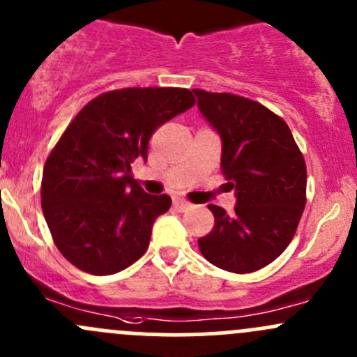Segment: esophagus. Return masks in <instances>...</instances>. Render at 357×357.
Segmentation results:
<instances>
[{
  "label": "esophagus",
  "instance_id": "34e87169",
  "mask_svg": "<svg viewBox=\"0 0 357 357\" xmlns=\"http://www.w3.org/2000/svg\"><path fill=\"white\" fill-rule=\"evenodd\" d=\"M172 205H174V208H178L179 212H185V211H188V208H192V204L186 200H183V199H174L172 200Z\"/></svg>",
  "mask_w": 357,
  "mask_h": 357
}]
</instances>
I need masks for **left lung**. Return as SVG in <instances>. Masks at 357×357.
I'll use <instances>...</instances> for the list:
<instances>
[{
	"label": "left lung",
	"instance_id": "1",
	"mask_svg": "<svg viewBox=\"0 0 357 357\" xmlns=\"http://www.w3.org/2000/svg\"><path fill=\"white\" fill-rule=\"evenodd\" d=\"M193 93L221 138V169L236 197L233 214L208 205L214 228L199 248L225 271H257L294 238L305 207L304 157L287 122L261 103L229 93Z\"/></svg>",
	"mask_w": 357,
	"mask_h": 357
}]
</instances>
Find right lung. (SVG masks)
Instances as JSON below:
<instances>
[{
	"label": "right lung",
	"instance_id": "right-lung-1",
	"mask_svg": "<svg viewBox=\"0 0 357 357\" xmlns=\"http://www.w3.org/2000/svg\"><path fill=\"white\" fill-rule=\"evenodd\" d=\"M193 103L181 88L117 89L96 96L68 124L43 169L41 205L55 245L75 268L114 275L145 254L171 197L149 195L131 164L146 160L158 126Z\"/></svg>",
	"mask_w": 357,
	"mask_h": 357
}]
</instances>
